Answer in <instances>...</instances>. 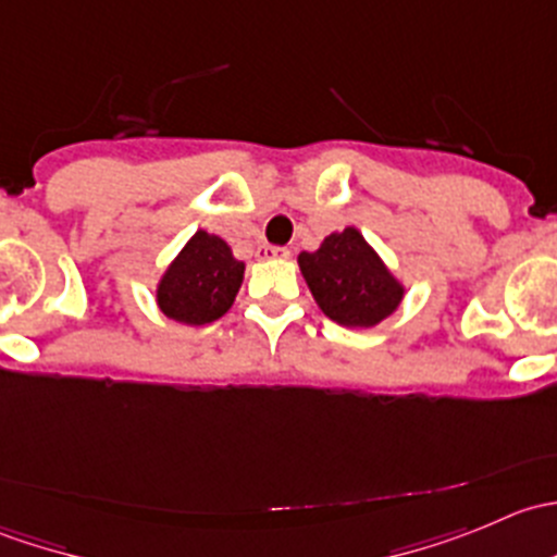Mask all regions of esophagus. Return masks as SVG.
Masks as SVG:
<instances>
[{"label": "esophagus", "mask_w": 557, "mask_h": 557, "mask_svg": "<svg viewBox=\"0 0 557 557\" xmlns=\"http://www.w3.org/2000/svg\"><path fill=\"white\" fill-rule=\"evenodd\" d=\"M258 256H261V258H290V250H288V247L263 245V247H258Z\"/></svg>", "instance_id": "34e87169"}]
</instances>
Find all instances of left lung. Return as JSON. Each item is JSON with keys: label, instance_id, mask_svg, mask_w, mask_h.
I'll return each instance as SVG.
<instances>
[{"label": "left lung", "instance_id": "1", "mask_svg": "<svg viewBox=\"0 0 557 557\" xmlns=\"http://www.w3.org/2000/svg\"><path fill=\"white\" fill-rule=\"evenodd\" d=\"M299 267L320 310L350 329L377 325L404 296L401 285L358 228L331 234L320 250L301 252Z\"/></svg>", "mask_w": 557, "mask_h": 557}]
</instances>
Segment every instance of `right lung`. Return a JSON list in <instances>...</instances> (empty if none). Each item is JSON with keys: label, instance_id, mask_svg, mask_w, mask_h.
Instances as JSON below:
<instances>
[{"label": "right lung", "instance_id": "obj_1", "mask_svg": "<svg viewBox=\"0 0 557 557\" xmlns=\"http://www.w3.org/2000/svg\"><path fill=\"white\" fill-rule=\"evenodd\" d=\"M243 274L245 263L232 256V247L215 234L196 232L161 280V312L177 323H212L234 305Z\"/></svg>", "mask_w": 557, "mask_h": 557}]
</instances>
